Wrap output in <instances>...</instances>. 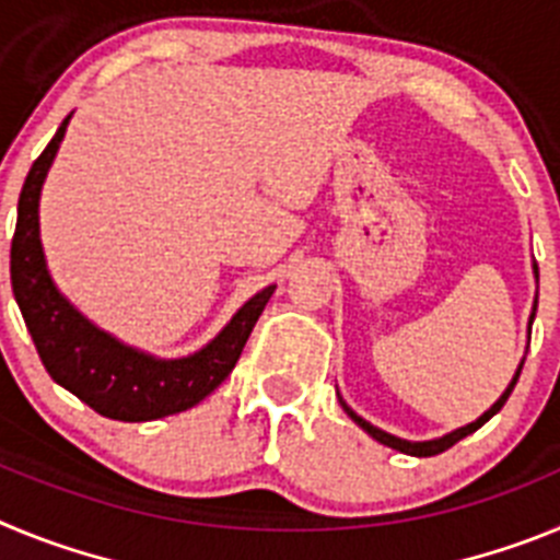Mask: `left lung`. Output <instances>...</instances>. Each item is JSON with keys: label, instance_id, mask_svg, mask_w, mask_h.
<instances>
[{"label": "left lung", "instance_id": "8db88e82", "mask_svg": "<svg viewBox=\"0 0 560 560\" xmlns=\"http://www.w3.org/2000/svg\"><path fill=\"white\" fill-rule=\"evenodd\" d=\"M533 275H536V280H538V266H536V260H533ZM536 308H538V296H536V303H533V314H530V323H527V330H530L533 319H536ZM522 364H524V361H522ZM522 364H518L516 375H513V381H511V384H508V389H504V393L499 395V400H497V404H493L491 409H488V412L479 415V418L474 420V423H465V427L454 429V432L443 434V438H434V440H404V438H395V434L384 432V429H378V427H373V423H368V420L361 418V415H355L353 409H350L348 404H345V398H341V395H339V389H336V395H339V404H341V409L348 412V418L353 420L355 427L364 429V432H368L373 440H378V443H384V446L395 448V452H400V454H409V457H434V454L446 452V448H452L454 443H459V440H463V438H468V434L477 432L479 427H485V423H488V420H491L493 415H497L499 409L504 407V400L511 398L513 387H516L518 373H522Z\"/></svg>", "mask_w": 560, "mask_h": 560}]
</instances>
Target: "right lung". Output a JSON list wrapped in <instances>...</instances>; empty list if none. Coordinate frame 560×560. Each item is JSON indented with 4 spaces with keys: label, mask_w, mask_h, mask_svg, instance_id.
Masks as SVG:
<instances>
[{
    "label": "right lung",
    "mask_w": 560,
    "mask_h": 560,
    "mask_svg": "<svg viewBox=\"0 0 560 560\" xmlns=\"http://www.w3.org/2000/svg\"><path fill=\"white\" fill-rule=\"evenodd\" d=\"M67 120L33 162L19 196L16 235L10 244V283L33 345L56 384L95 409L97 415L126 423L167 418L205 400L241 359L246 339L264 314L277 285H266L235 311L230 323L201 350L182 359L137 350L106 334L69 303L49 277L38 230V201L52 160L61 148Z\"/></svg>",
    "instance_id": "obj_1"
}]
</instances>
